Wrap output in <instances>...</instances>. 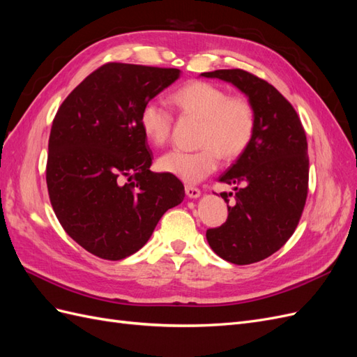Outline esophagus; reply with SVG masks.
Wrapping results in <instances>:
<instances>
[{"label": "esophagus", "instance_id": "obj_1", "mask_svg": "<svg viewBox=\"0 0 357 357\" xmlns=\"http://www.w3.org/2000/svg\"><path fill=\"white\" fill-rule=\"evenodd\" d=\"M185 190H186V195H188L190 199H197V198L201 197V190H199L198 188H195V186L188 185Z\"/></svg>", "mask_w": 357, "mask_h": 357}]
</instances>
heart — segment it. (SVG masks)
Returning <instances> with one entry per match:
<instances>
[{"instance_id":"1","label":"heart","mask_w":357,"mask_h":357,"mask_svg":"<svg viewBox=\"0 0 357 357\" xmlns=\"http://www.w3.org/2000/svg\"><path fill=\"white\" fill-rule=\"evenodd\" d=\"M177 109L201 119L197 152L171 150L159 159V168L186 183H198L215 169L219 153L225 159L240 156L250 146L256 116L252 104L231 96L220 86L207 82H192L169 95ZM139 126L150 143L162 146L171 134V114L156 102H147L139 112Z\"/></svg>"}]
</instances>
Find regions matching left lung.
<instances>
[{
    "instance_id": "1",
    "label": "left lung",
    "mask_w": 357,
    "mask_h": 357,
    "mask_svg": "<svg viewBox=\"0 0 357 357\" xmlns=\"http://www.w3.org/2000/svg\"><path fill=\"white\" fill-rule=\"evenodd\" d=\"M202 77L234 84L252 104L256 129L250 146L219 177L234 188L228 219L207 231L213 252L235 265L271 256L295 232L308 192V147L294 107L273 84L243 70H215ZM232 193H229V197ZM229 202L226 193H220Z\"/></svg>"
}]
</instances>
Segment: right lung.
I'll use <instances>...</instances> for the list:
<instances>
[{
  "label": "right lung",
  "mask_w": 357,
  "mask_h": 357,
  "mask_svg": "<svg viewBox=\"0 0 357 357\" xmlns=\"http://www.w3.org/2000/svg\"><path fill=\"white\" fill-rule=\"evenodd\" d=\"M180 74L105 63L53 119L46 169L52 207L66 232L95 256L121 261L134 255L185 198L177 177L150 171L153 156L138 122L143 105Z\"/></svg>",
  "instance_id": "obj_1"
}]
</instances>
